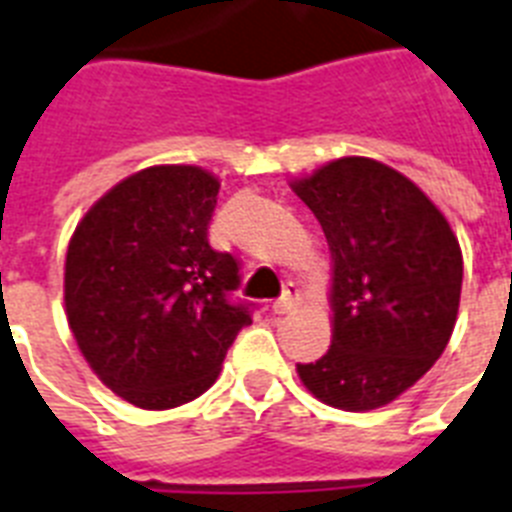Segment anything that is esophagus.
Wrapping results in <instances>:
<instances>
[{"label": "esophagus", "instance_id": "34e87169", "mask_svg": "<svg viewBox=\"0 0 512 512\" xmlns=\"http://www.w3.org/2000/svg\"><path fill=\"white\" fill-rule=\"evenodd\" d=\"M299 299H302V292H299L297 284H286L284 294H281V299H276L273 302V313L276 315H286L292 313L294 307L299 305Z\"/></svg>", "mask_w": 512, "mask_h": 512}]
</instances>
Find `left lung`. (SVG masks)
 Returning <instances> with one entry per match:
<instances>
[{"mask_svg":"<svg viewBox=\"0 0 512 512\" xmlns=\"http://www.w3.org/2000/svg\"><path fill=\"white\" fill-rule=\"evenodd\" d=\"M331 249V347L299 365L339 410L389 405L439 360L458 321V236L418 186L371 157H339L292 184Z\"/></svg>","mask_w":512,"mask_h":512,"instance_id":"obj_1","label":"left lung"}]
</instances>
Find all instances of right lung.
I'll use <instances>...</instances> for the list:
<instances>
[{"mask_svg": "<svg viewBox=\"0 0 512 512\" xmlns=\"http://www.w3.org/2000/svg\"><path fill=\"white\" fill-rule=\"evenodd\" d=\"M220 181L197 165H155L123 178L73 231L65 315L99 381L144 410L197 400L215 384L236 334L239 263L207 226Z\"/></svg>", "mask_w": 512, "mask_h": 512, "instance_id": "1", "label": "right lung"}]
</instances>
